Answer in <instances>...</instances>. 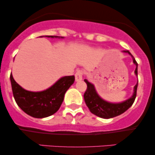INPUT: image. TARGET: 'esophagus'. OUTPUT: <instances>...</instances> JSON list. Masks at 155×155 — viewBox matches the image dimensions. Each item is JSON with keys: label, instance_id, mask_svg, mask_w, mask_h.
<instances>
[{"label": "esophagus", "instance_id": "1", "mask_svg": "<svg viewBox=\"0 0 155 155\" xmlns=\"http://www.w3.org/2000/svg\"><path fill=\"white\" fill-rule=\"evenodd\" d=\"M83 75H84V71L81 70H79L76 71L75 74V79L76 81H81L83 79Z\"/></svg>", "mask_w": 155, "mask_h": 155}]
</instances>
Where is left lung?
<instances>
[{
    "instance_id": "8db88e82",
    "label": "left lung",
    "mask_w": 155,
    "mask_h": 155,
    "mask_svg": "<svg viewBox=\"0 0 155 155\" xmlns=\"http://www.w3.org/2000/svg\"><path fill=\"white\" fill-rule=\"evenodd\" d=\"M123 51L128 53L129 54L132 56L133 63L136 65L135 74L136 76H138V63H137L136 60H135L134 57L131 54V53L129 51ZM84 81L87 86V90L84 94L85 104L87 106L91 113L96 115V116L101 117V118H113V117L122 114L132 106L136 97L138 83L134 87V92H133L132 97H130L129 99L124 101V102L120 103V104H111V103H108L107 101L103 100L100 96L97 95L95 87L92 84L89 82L87 79H84Z\"/></svg>"
}]
</instances>
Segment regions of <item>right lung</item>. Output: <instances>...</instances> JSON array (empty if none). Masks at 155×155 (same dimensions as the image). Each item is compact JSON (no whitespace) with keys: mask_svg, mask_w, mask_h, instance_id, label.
Instances as JSON below:
<instances>
[{"mask_svg":"<svg viewBox=\"0 0 155 155\" xmlns=\"http://www.w3.org/2000/svg\"><path fill=\"white\" fill-rule=\"evenodd\" d=\"M42 37V36H41ZM57 38L58 36L47 35ZM11 84L15 100L18 106L27 114L35 118H44L58 111L68 88L74 84V76L62 77L54 85L41 92H31L21 87L10 75Z\"/></svg>","mask_w":155,"mask_h":155,"instance_id":"right-lung-1","label":"right lung"}]
</instances>
